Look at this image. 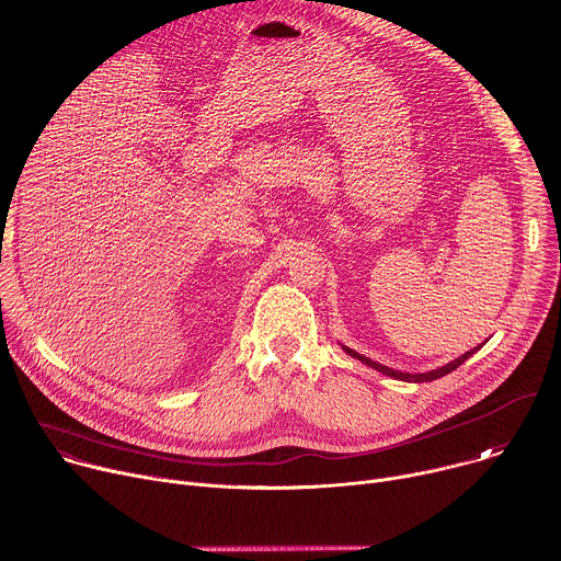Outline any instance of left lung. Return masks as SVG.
Returning a JSON list of instances; mask_svg holds the SVG:
<instances>
[{
  "instance_id": "obj_1",
  "label": "left lung",
  "mask_w": 561,
  "mask_h": 561,
  "mask_svg": "<svg viewBox=\"0 0 561 561\" xmlns=\"http://www.w3.org/2000/svg\"><path fill=\"white\" fill-rule=\"evenodd\" d=\"M484 343H486V341H484ZM484 343H482V345H484ZM482 345L473 347L471 352L462 354L460 358H456V360H451V363H446L444 367H437V369H431V371H424V374H402V371L389 369V367H385V365H380V363H376V360H371V358H367V356H363V354H358V352H354V350H350V347H345V345H341V347H343L352 358L365 363L367 367H371V369H376V371H380V374H385V376H389V378L404 380V382H431V380H437V378H442V376H446V374H451L454 369H458V367H460L465 360H469Z\"/></svg>"
}]
</instances>
